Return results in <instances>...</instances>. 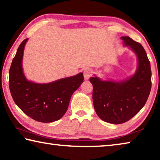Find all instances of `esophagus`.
Masks as SVG:
<instances>
[{
	"mask_svg": "<svg viewBox=\"0 0 160 160\" xmlns=\"http://www.w3.org/2000/svg\"><path fill=\"white\" fill-rule=\"evenodd\" d=\"M83 74H84V78H85V80H88L90 79V78L92 76V70L90 68H87L85 70Z\"/></svg>",
	"mask_w": 160,
	"mask_h": 160,
	"instance_id": "34e87169",
	"label": "esophagus"
}]
</instances>
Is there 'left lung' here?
Segmentation results:
<instances>
[{"label":"left lung","mask_w":160,"mask_h":160,"mask_svg":"<svg viewBox=\"0 0 160 160\" xmlns=\"http://www.w3.org/2000/svg\"><path fill=\"white\" fill-rule=\"evenodd\" d=\"M121 39L136 54L138 66L135 73L119 82L104 81L97 76L90 78L97 114L113 124L123 123L136 115L147 102L152 87L150 63L144 48L129 37Z\"/></svg>","instance_id":"left-lung-1"}]
</instances>
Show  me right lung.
Segmentation results:
<instances>
[{"instance_id":"add662e5","label":"right lung","mask_w":160,"mask_h":160,"mask_svg":"<svg viewBox=\"0 0 160 160\" xmlns=\"http://www.w3.org/2000/svg\"><path fill=\"white\" fill-rule=\"evenodd\" d=\"M21 43L9 70V88L18 107L29 117L42 123L60 119L66 113L72 94L83 82L82 72L52 82L34 83L27 80L22 70L24 48Z\"/></svg>"}]
</instances>
